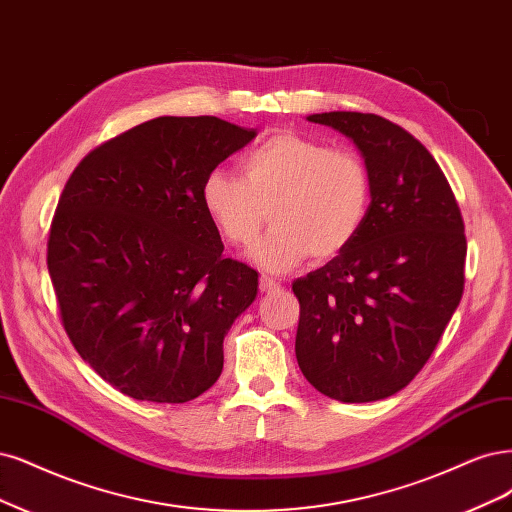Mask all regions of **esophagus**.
<instances>
[{
    "instance_id": "esophagus-1",
    "label": "esophagus",
    "mask_w": 512,
    "mask_h": 512,
    "mask_svg": "<svg viewBox=\"0 0 512 512\" xmlns=\"http://www.w3.org/2000/svg\"><path fill=\"white\" fill-rule=\"evenodd\" d=\"M281 286L277 284V281H273L271 277H260V290L264 294H271V292H277Z\"/></svg>"
}]
</instances>
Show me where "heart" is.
Instances as JSON below:
<instances>
[{
  "label": "heart",
  "instance_id": "1",
  "mask_svg": "<svg viewBox=\"0 0 512 512\" xmlns=\"http://www.w3.org/2000/svg\"><path fill=\"white\" fill-rule=\"evenodd\" d=\"M241 175L211 171L201 201L220 235L250 248L267 218L273 228L252 260L267 273H286L313 258H330L358 237L370 207V175L351 150H332L292 131L256 146Z\"/></svg>",
  "mask_w": 512,
  "mask_h": 512
}]
</instances>
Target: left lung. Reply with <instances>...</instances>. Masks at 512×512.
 I'll use <instances>...</instances> for the list:
<instances>
[{"mask_svg": "<svg viewBox=\"0 0 512 512\" xmlns=\"http://www.w3.org/2000/svg\"><path fill=\"white\" fill-rule=\"evenodd\" d=\"M354 142L370 175L362 231L322 269L296 279V360L328 398L375 402L407 387L462 301L460 207L432 154L377 114L307 116Z\"/></svg>", "mask_w": 512, "mask_h": 512, "instance_id": "8db88e82", "label": "left lung"}]
</instances>
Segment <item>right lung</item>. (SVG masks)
Instances as JSON below:
<instances>
[{
    "label": "right lung",
    "mask_w": 512,
    "mask_h": 512,
    "mask_svg": "<svg viewBox=\"0 0 512 512\" xmlns=\"http://www.w3.org/2000/svg\"><path fill=\"white\" fill-rule=\"evenodd\" d=\"M256 135L216 116H158L84 156L67 180L48 273L67 337L122 394L180 404L218 381L258 273L222 256L201 188Z\"/></svg>",
    "instance_id": "1"
}]
</instances>
